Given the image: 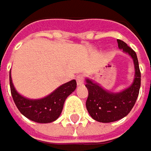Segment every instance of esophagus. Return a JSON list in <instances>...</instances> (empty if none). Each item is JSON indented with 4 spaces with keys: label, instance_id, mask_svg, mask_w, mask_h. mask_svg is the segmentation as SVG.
<instances>
[{
    "label": "esophagus",
    "instance_id": "obj_1",
    "mask_svg": "<svg viewBox=\"0 0 151 151\" xmlns=\"http://www.w3.org/2000/svg\"><path fill=\"white\" fill-rule=\"evenodd\" d=\"M83 81H84V76L83 75H78L76 76V82H77V84L81 85V84L83 83Z\"/></svg>",
    "mask_w": 151,
    "mask_h": 151
}]
</instances>
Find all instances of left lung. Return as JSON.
Returning <instances> with one entry per match:
<instances>
[{
  "instance_id": "obj_1",
  "label": "left lung",
  "mask_w": 151,
  "mask_h": 151,
  "mask_svg": "<svg viewBox=\"0 0 151 151\" xmlns=\"http://www.w3.org/2000/svg\"><path fill=\"white\" fill-rule=\"evenodd\" d=\"M118 46L128 53L133 59L135 78L133 83L124 91L114 93L103 89L101 86L89 79L86 81L88 97L86 107L92 118L99 122L110 123L125 117L134 106L141 86V72L139 70L137 54L124 41L117 39Z\"/></svg>"
}]
</instances>
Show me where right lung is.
I'll use <instances>...</instances> for the list:
<instances>
[{
	"label": "right lung",
	"mask_w": 151,
	"mask_h": 151,
	"mask_svg": "<svg viewBox=\"0 0 151 151\" xmlns=\"http://www.w3.org/2000/svg\"><path fill=\"white\" fill-rule=\"evenodd\" d=\"M10 89L13 100L19 111L27 119L37 123L55 121L62 113L66 98L76 88V81L72 80L63 84L50 95L40 100H29L19 94L15 90L9 73Z\"/></svg>",
	"instance_id": "add662e5"
}]
</instances>
